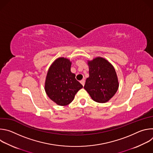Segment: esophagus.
I'll use <instances>...</instances> for the list:
<instances>
[{
    "label": "esophagus",
    "instance_id": "34e87169",
    "mask_svg": "<svg viewBox=\"0 0 153 153\" xmlns=\"http://www.w3.org/2000/svg\"><path fill=\"white\" fill-rule=\"evenodd\" d=\"M80 83L83 85V86H84V85H85V80L84 79H82V80H80Z\"/></svg>",
    "mask_w": 153,
    "mask_h": 153
}]
</instances>
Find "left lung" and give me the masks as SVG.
I'll list each match as a JSON object with an SVG mask.
<instances>
[{"mask_svg": "<svg viewBox=\"0 0 153 153\" xmlns=\"http://www.w3.org/2000/svg\"><path fill=\"white\" fill-rule=\"evenodd\" d=\"M89 77L84 88L96 102L105 103L116 94L119 82L113 65L106 59L97 57L88 61Z\"/></svg>", "mask_w": 153, "mask_h": 153, "instance_id": "obj_1", "label": "left lung"}]
</instances>
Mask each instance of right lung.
Here are the masks:
<instances>
[{
	"mask_svg": "<svg viewBox=\"0 0 153 153\" xmlns=\"http://www.w3.org/2000/svg\"><path fill=\"white\" fill-rule=\"evenodd\" d=\"M71 65L68 59L58 58L51 65L46 77L45 90L48 96L60 106L70 104L83 88L76 79V75L71 72Z\"/></svg>",
	"mask_w": 153,
	"mask_h": 153,
	"instance_id": "add662e5",
	"label": "right lung"
}]
</instances>
